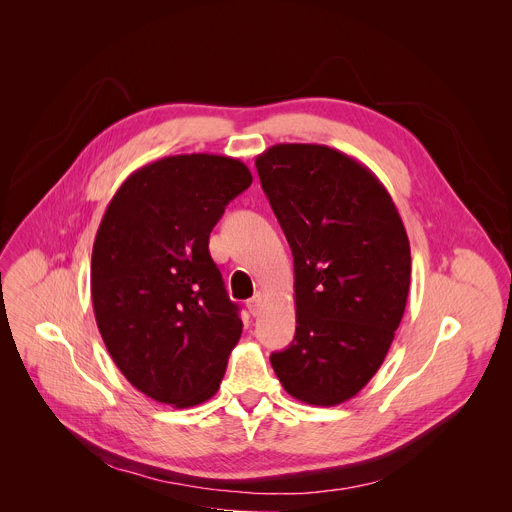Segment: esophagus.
<instances>
[{
    "label": "esophagus",
    "mask_w": 512,
    "mask_h": 512,
    "mask_svg": "<svg viewBox=\"0 0 512 512\" xmlns=\"http://www.w3.org/2000/svg\"><path fill=\"white\" fill-rule=\"evenodd\" d=\"M263 302H265L263 294H257L253 300H249V302H247L249 312H251L253 316H259V314H261V308H263Z\"/></svg>",
    "instance_id": "1"
}]
</instances>
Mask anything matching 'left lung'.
Segmentation results:
<instances>
[{
    "instance_id": "1",
    "label": "left lung",
    "mask_w": 512,
    "mask_h": 512,
    "mask_svg": "<svg viewBox=\"0 0 512 512\" xmlns=\"http://www.w3.org/2000/svg\"><path fill=\"white\" fill-rule=\"evenodd\" d=\"M294 255L296 336L271 367L308 405L367 385L401 324L411 249L399 210L358 160L318 143H277L255 160Z\"/></svg>"
}]
</instances>
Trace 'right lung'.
I'll use <instances>...</instances> for the list:
<instances>
[{
    "label": "right lung",
    "mask_w": 512,
    "mask_h": 512,
    "mask_svg": "<svg viewBox=\"0 0 512 512\" xmlns=\"http://www.w3.org/2000/svg\"><path fill=\"white\" fill-rule=\"evenodd\" d=\"M251 182L237 158L168 156L135 170L103 214L91 259L95 320L123 377L158 403L194 407L221 387L243 322L208 237Z\"/></svg>",
    "instance_id": "right-lung-1"
}]
</instances>
